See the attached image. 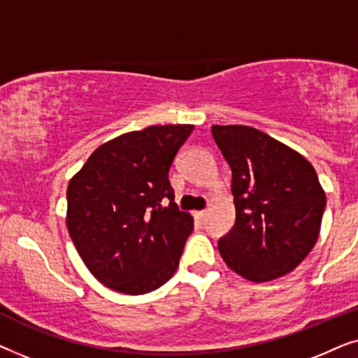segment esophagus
<instances>
[{"mask_svg": "<svg viewBox=\"0 0 358 358\" xmlns=\"http://www.w3.org/2000/svg\"><path fill=\"white\" fill-rule=\"evenodd\" d=\"M205 217H207V212H205V210H202V212H195V218H199V220H205Z\"/></svg>", "mask_w": 358, "mask_h": 358, "instance_id": "esophagus-1", "label": "esophagus"}]
</instances>
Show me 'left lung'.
Here are the masks:
<instances>
[{
	"label": "left lung",
	"instance_id": "obj_1",
	"mask_svg": "<svg viewBox=\"0 0 358 358\" xmlns=\"http://www.w3.org/2000/svg\"><path fill=\"white\" fill-rule=\"evenodd\" d=\"M231 168L236 222L220 239L227 266L249 282L287 275L315 248L326 192L296 150L246 125H212Z\"/></svg>",
	"mask_w": 358,
	"mask_h": 358
}]
</instances>
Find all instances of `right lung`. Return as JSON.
<instances>
[{
  "label": "right lung",
  "instance_id": "1",
  "mask_svg": "<svg viewBox=\"0 0 358 358\" xmlns=\"http://www.w3.org/2000/svg\"><path fill=\"white\" fill-rule=\"evenodd\" d=\"M192 130L129 131L96 148L70 179L68 233L87 271L110 290L145 295L174 275L194 218L178 210L168 176Z\"/></svg>",
  "mask_w": 358,
  "mask_h": 358
}]
</instances>
